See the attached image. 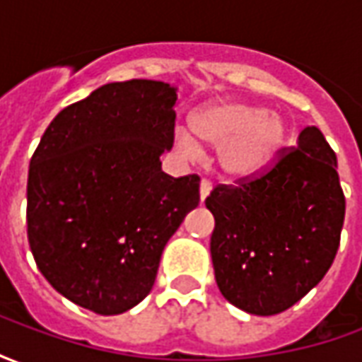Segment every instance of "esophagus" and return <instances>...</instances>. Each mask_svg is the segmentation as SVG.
Instances as JSON below:
<instances>
[{
  "label": "esophagus",
  "instance_id": "esophagus-1",
  "mask_svg": "<svg viewBox=\"0 0 362 362\" xmlns=\"http://www.w3.org/2000/svg\"><path fill=\"white\" fill-rule=\"evenodd\" d=\"M211 189H213V184L211 180H202V184H199V197H202V202H205V197L209 196L211 194Z\"/></svg>",
  "mask_w": 362,
  "mask_h": 362
}]
</instances>
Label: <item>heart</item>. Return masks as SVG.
Listing matches in <instances>:
<instances>
[{"mask_svg": "<svg viewBox=\"0 0 362 362\" xmlns=\"http://www.w3.org/2000/svg\"><path fill=\"white\" fill-rule=\"evenodd\" d=\"M189 127L202 141L219 145V166L228 176H250L266 168L285 143L283 119L264 106L236 100L209 104L192 116ZM176 147L186 155H197L194 137L178 129Z\"/></svg>", "mask_w": 362, "mask_h": 362, "instance_id": "b5f03b06", "label": "heart"}]
</instances>
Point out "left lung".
<instances>
[{
	"label": "left lung",
	"instance_id": "obj_1",
	"mask_svg": "<svg viewBox=\"0 0 362 362\" xmlns=\"http://www.w3.org/2000/svg\"><path fill=\"white\" fill-rule=\"evenodd\" d=\"M215 217L211 259L221 295L273 316L318 285L339 248L345 196L337 157L316 126L258 176L219 184L205 199Z\"/></svg>",
	"mask_w": 362,
	"mask_h": 362
}]
</instances>
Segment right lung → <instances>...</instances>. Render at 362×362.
I'll list each match as a JSON object with an SVG mask.
<instances>
[{"label":"right lung","instance_id":"right-lung-1","mask_svg":"<svg viewBox=\"0 0 362 362\" xmlns=\"http://www.w3.org/2000/svg\"><path fill=\"white\" fill-rule=\"evenodd\" d=\"M176 89L108 83L46 127L28 166L27 233L59 295L114 316L149 295L160 254L199 204V176L173 178Z\"/></svg>","mask_w":362,"mask_h":362}]
</instances>
